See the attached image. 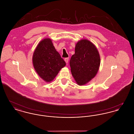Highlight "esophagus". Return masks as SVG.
<instances>
[{
    "label": "esophagus",
    "mask_w": 134,
    "mask_h": 134,
    "mask_svg": "<svg viewBox=\"0 0 134 134\" xmlns=\"http://www.w3.org/2000/svg\"><path fill=\"white\" fill-rule=\"evenodd\" d=\"M64 61H65V62H66V63H68V61H69V58H65Z\"/></svg>",
    "instance_id": "obj_1"
}]
</instances>
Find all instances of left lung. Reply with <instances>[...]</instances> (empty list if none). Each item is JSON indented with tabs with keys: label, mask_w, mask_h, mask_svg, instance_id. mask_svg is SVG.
<instances>
[{
	"label": "left lung",
	"mask_w": 134,
	"mask_h": 134,
	"mask_svg": "<svg viewBox=\"0 0 134 134\" xmlns=\"http://www.w3.org/2000/svg\"><path fill=\"white\" fill-rule=\"evenodd\" d=\"M100 63L99 54L95 45L86 39L77 43L70 66L71 74L78 85H85L96 76Z\"/></svg>",
	"instance_id": "left-lung-1"
}]
</instances>
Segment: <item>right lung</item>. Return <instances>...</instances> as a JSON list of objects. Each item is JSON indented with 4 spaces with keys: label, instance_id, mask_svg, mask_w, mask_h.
Here are the masks:
<instances>
[{
    "label": "right lung",
    "instance_id": "obj_1",
    "mask_svg": "<svg viewBox=\"0 0 134 134\" xmlns=\"http://www.w3.org/2000/svg\"><path fill=\"white\" fill-rule=\"evenodd\" d=\"M32 60L36 71L47 82L53 80L59 71L66 65L49 38H45L38 43Z\"/></svg>",
    "mask_w": 134,
    "mask_h": 134
}]
</instances>
